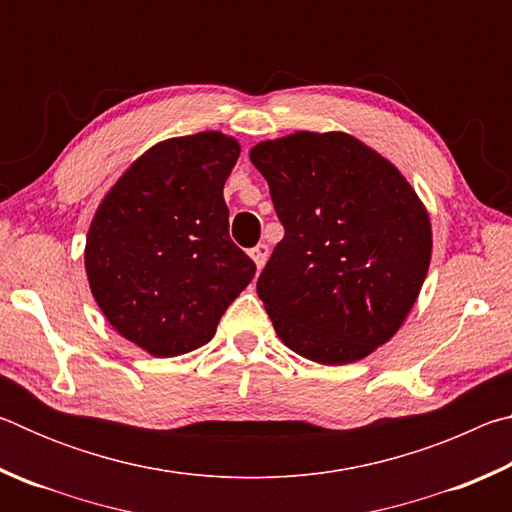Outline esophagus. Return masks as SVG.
<instances>
[{
    "label": "esophagus",
    "instance_id": "esophagus-1",
    "mask_svg": "<svg viewBox=\"0 0 512 512\" xmlns=\"http://www.w3.org/2000/svg\"><path fill=\"white\" fill-rule=\"evenodd\" d=\"M250 257L257 264V268H264L266 259H268V246L266 244H257L255 248H250Z\"/></svg>",
    "mask_w": 512,
    "mask_h": 512
}]
</instances>
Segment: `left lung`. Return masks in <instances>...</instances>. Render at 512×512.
<instances>
[{
    "instance_id": "1",
    "label": "left lung",
    "mask_w": 512,
    "mask_h": 512,
    "mask_svg": "<svg viewBox=\"0 0 512 512\" xmlns=\"http://www.w3.org/2000/svg\"><path fill=\"white\" fill-rule=\"evenodd\" d=\"M284 239L257 280L280 341L343 366L391 341L431 262L429 212L400 169L341 131H298L250 149Z\"/></svg>"
}]
</instances>
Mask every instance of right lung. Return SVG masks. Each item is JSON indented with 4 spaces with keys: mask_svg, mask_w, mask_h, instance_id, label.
Here are the masks:
<instances>
[{
    "mask_svg": "<svg viewBox=\"0 0 512 512\" xmlns=\"http://www.w3.org/2000/svg\"><path fill=\"white\" fill-rule=\"evenodd\" d=\"M241 146L219 131L171 137L142 153L99 203L85 273L108 323L153 357L212 341L255 275L228 235L223 185Z\"/></svg>",
    "mask_w": 512,
    "mask_h": 512,
    "instance_id": "obj_1",
    "label": "right lung"
}]
</instances>
